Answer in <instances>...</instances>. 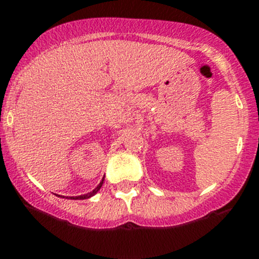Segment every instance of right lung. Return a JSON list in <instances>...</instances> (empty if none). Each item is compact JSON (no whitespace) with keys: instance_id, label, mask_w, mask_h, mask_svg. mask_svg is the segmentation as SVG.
<instances>
[{"instance_id":"1","label":"right lung","mask_w":259,"mask_h":259,"mask_svg":"<svg viewBox=\"0 0 259 259\" xmlns=\"http://www.w3.org/2000/svg\"><path fill=\"white\" fill-rule=\"evenodd\" d=\"M103 180H105V176H103L102 178V180H101V183L98 185H97L96 188H94L93 190H92V192H89V193H87V194H83V195H78V197H70V198H67L66 197V199H75V200H83V199H89V198H92L93 197V195H96L97 193H98V190L101 189V187H102V184H103ZM61 198H65V197H62L61 195Z\"/></svg>"}]
</instances>
